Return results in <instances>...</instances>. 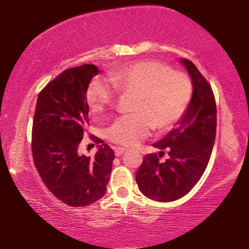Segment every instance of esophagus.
Here are the masks:
<instances>
[{"label":"esophagus","mask_w":249,"mask_h":249,"mask_svg":"<svg viewBox=\"0 0 249 249\" xmlns=\"http://www.w3.org/2000/svg\"><path fill=\"white\" fill-rule=\"evenodd\" d=\"M125 151H126V148H123V147H115L114 148V153L117 157L121 155H123V153H125Z\"/></svg>","instance_id":"esophagus-1"}]
</instances>
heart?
<instances>
[{
	"mask_svg": "<svg viewBox=\"0 0 249 249\" xmlns=\"http://www.w3.org/2000/svg\"><path fill=\"white\" fill-rule=\"evenodd\" d=\"M109 83L123 94L134 95L133 114L116 119L105 130L108 141L133 147L147 137L151 127L169 128L190 104L192 84L187 74L154 60L136 61L111 71ZM115 99V91L102 78L91 80L86 100L93 113H101Z\"/></svg>",
	"mask_w": 249,
	"mask_h": 249,
	"instance_id": "heart-1",
	"label": "heart"
}]
</instances>
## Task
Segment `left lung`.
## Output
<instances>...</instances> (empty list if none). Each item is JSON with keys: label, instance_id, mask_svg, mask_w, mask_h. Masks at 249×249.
<instances>
[{"label": "left lung", "instance_id": "left-lung-1", "mask_svg": "<svg viewBox=\"0 0 249 249\" xmlns=\"http://www.w3.org/2000/svg\"><path fill=\"white\" fill-rule=\"evenodd\" d=\"M190 75L193 92L190 104L176 127L153 146L160 149L147 154L136 172L142 195L151 200L171 202L190 192L203 175L216 135V104L212 88L188 59H180ZM167 151L165 162L159 158Z\"/></svg>", "mask_w": 249, "mask_h": 249}]
</instances>
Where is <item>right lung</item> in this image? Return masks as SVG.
Listing matches in <instances>:
<instances>
[{
    "instance_id": "add662e5",
    "label": "right lung",
    "mask_w": 249,
    "mask_h": 249,
    "mask_svg": "<svg viewBox=\"0 0 249 249\" xmlns=\"http://www.w3.org/2000/svg\"><path fill=\"white\" fill-rule=\"evenodd\" d=\"M99 73L94 65L65 70L38 94L33 121L32 151L41 180L53 195L70 206H86L107 191L114 151L99 137L93 158L78 148L89 125L87 88Z\"/></svg>"
}]
</instances>
